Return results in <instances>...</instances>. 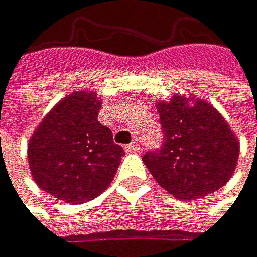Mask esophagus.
Masks as SVG:
<instances>
[{"label": "esophagus", "instance_id": "1", "mask_svg": "<svg viewBox=\"0 0 257 257\" xmlns=\"http://www.w3.org/2000/svg\"><path fill=\"white\" fill-rule=\"evenodd\" d=\"M123 148H125L127 153H138V151H140V143H138V141H134V143H130V145L123 146Z\"/></svg>", "mask_w": 257, "mask_h": 257}]
</instances>
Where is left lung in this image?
Returning <instances> with one entry per match:
<instances>
[{
    "instance_id": "left-lung-1",
    "label": "left lung",
    "mask_w": 257,
    "mask_h": 257,
    "mask_svg": "<svg viewBox=\"0 0 257 257\" xmlns=\"http://www.w3.org/2000/svg\"><path fill=\"white\" fill-rule=\"evenodd\" d=\"M157 111L164 141L143 156L154 180L184 200L221 189L235 170L240 151L221 114L207 101L189 106L181 97L159 103Z\"/></svg>"
}]
</instances>
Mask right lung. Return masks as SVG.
<instances>
[{
  "instance_id": "add662e5",
  "label": "right lung",
  "mask_w": 257,
  "mask_h": 257,
  "mask_svg": "<svg viewBox=\"0 0 257 257\" xmlns=\"http://www.w3.org/2000/svg\"><path fill=\"white\" fill-rule=\"evenodd\" d=\"M101 103L95 93L63 98L36 128L28 145L35 181L55 199L84 203L100 195L116 175L123 149L97 120Z\"/></svg>"
}]
</instances>
